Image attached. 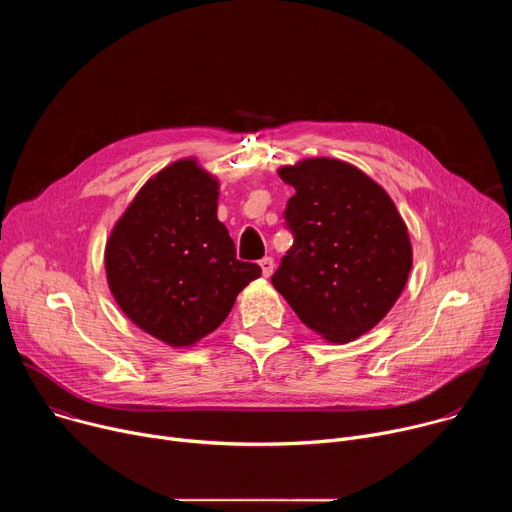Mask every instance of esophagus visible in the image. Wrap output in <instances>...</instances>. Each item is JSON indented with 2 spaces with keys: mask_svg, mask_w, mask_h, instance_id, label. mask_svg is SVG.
<instances>
[{
  "mask_svg": "<svg viewBox=\"0 0 512 512\" xmlns=\"http://www.w3.org/2000/svg\"><path fill=\"white\" fill-rule=\"evenodd\" d=\"M259 265H261L263 275H265V277H271V273H273V269H275V261H273L271 257H263V259L259 261Z\"/></svg>",
  "mask_w": 512,
  "mask_h": 512,
  "instance_id": "34e87169",
  "label": "esophagus"
}]
</instances>
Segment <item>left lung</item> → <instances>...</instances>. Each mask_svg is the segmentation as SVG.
<instances>
[{"label":"left lung","mask_w":512,"mask_h":512,"mask_svg":"<svg viewBox=\"0 0 512 512\" xmlns=\"http://www.w3.org/2000/svg\"><path fill=\"white\" fill-rule=\"evenodd\" d=\"M277 174L296 188L283 214L294 245L271 283L310 330L352 342L401 296L413 263L407 225L391 196L342 160L308 158Z\"/></svg>","instance_id":"obj_1"}]
</instances>
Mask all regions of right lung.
Wrapping results in <instances>:
<instances>
[{"label": "right lung", "mask_w": 512, "mask_h": 512, "mask_svg": "<svg viewBox=\"0 0 512 512\" xmlns=\"http://www.w3.org/2000/svg\"><path fill=\"white\" fill-rule=\"evenodd\" d=\"M216 200L218 180L194 158L178 160L141 186L105 247L117 306L174 348L214 332L261 275L257 263L237 259Z\"/></svg>", "instance_id": "obj_1"}]
</instances>
